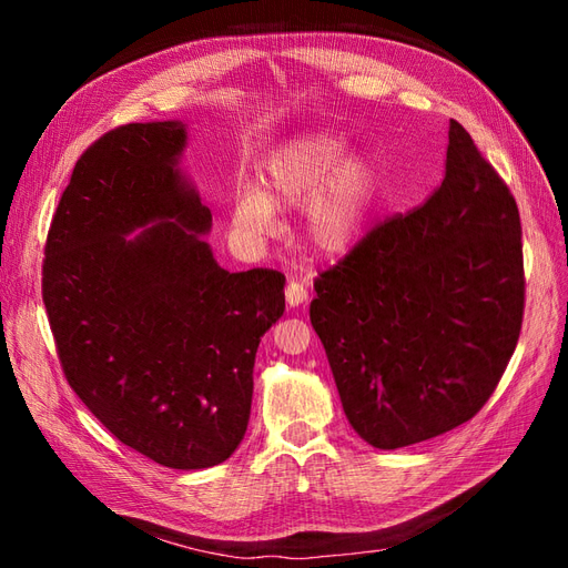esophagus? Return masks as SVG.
Wrapping results in <instances>:
<instances>
[{
  "mask_svg": "<svg viewBox=\"0 0 568 568\" xmlns=\"http://www.w3.org/2000/svg\"><path fill=\"white\" fill-rule=\"evenodd\" d=\"M307 301V286L298 280H291L286 284V303L288 305H301Z\"/></svg>",
  "mask_w": 568,
  "mask_h": 568,
  "instance_id": "1",
  "label": "esophagus"
}]
</instances>
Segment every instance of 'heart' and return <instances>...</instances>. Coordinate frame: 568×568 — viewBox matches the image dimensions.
<instances>
[{"mask_svg":"<svg viewBox=\"0 0 568 568\" xmlns=\"http://www.w3.org/2000/svg\"><path fill=\"white\" fill-rule=\"evenodd\" d=\"M348 144L332 132H307L274 149L261 170L263 189L239 192L232 222L246 239L277 232L274 205H305V239L320 253L348 251L363 232L376 194L374 165L353 156Z\"/></svg>","mask_w":568,"mask_h":568,"instance_id":"heart-1","label":"heart"}]
</instances>
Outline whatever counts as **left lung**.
Segmentation results:
<instances>
[{
  "mask_svg": "<svg viewBox=\"0 0 568 568\" xmlns=\"http://www.w3.org/2000/svg\"><path fill=\"white\" fill-rule=\"evenodd\" d=\"M311 322L343 412L395 450L469 422L500 384L524 322L521 217L509 186L450 120L445 175L315 280Z\"/></svg>",
  "mask_w": 568,
  "mask_h": 568,
  "instance_id": "8db88e82",
  "label": "left lung"
}]
</instances>
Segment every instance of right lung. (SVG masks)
Wrapping results in <instances>:
<instances>
[{
  "mask_svg": "<svg viewBox=\"0 0 568 568\" xmlns=\"http://www.w3.org/2000/svg\"><path fill=\"white\" fill-rule=\"evenodd\" d=\"M184 144L165 120L84 149L47 232L42 301L65 382L106 432L163 467L205 469L246 434L284 274L215 263L199 236L211 211L178 170Z\"/></svg>",
  "mask_w": 568,
  "mask_h": 568,
  "instance_id": "1",
  "label": "right lung"
}]
</instances>
